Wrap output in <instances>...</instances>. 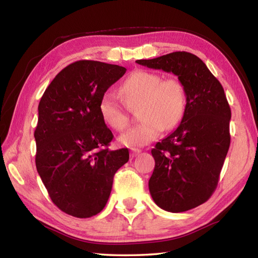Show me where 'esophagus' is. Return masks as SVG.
I'll return each instance as SVG.
<instances>
[{
	"label": "esophagus",
	"mask_w": 258,
	"mask_h": 258,
	"mask_svg": "<svg viewBox=\"0 0 258 258\" xmlns=\"http://www.w3.org/2000/svg\"><path fill=\"white\" fill-rule=\"evenodd\" d=\"M141 153V150L140 149H131V157H135L138 156Z\"/></svg>",
	"instance_id": "34e87169"
}]
</instances>
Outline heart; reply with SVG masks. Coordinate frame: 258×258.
Instances as JSON below:
<instances>
[{"label": "heart", "instance_id": "obj_1", "mask_svg": "<svg viewBox=\"0 0 258 258\" xmlns=\"http://www.w3.org/2000/svg\"><path fill=\"white\" fill-rule=\"evenodd\" d=\"M119 92L128 107L141 104L139 116L142 122L118 139L124 146L149 144L160 136L163 128L175 127L183 117L186 94L182 82L176 78L162 79L157 73L139 70L125 80ZM98 108L103 120L111 128L120 132L128 126L127 108L111 93L103 95Z\"/></svg>", "mask_w": 258, "mask_h": 258}]
</instances>
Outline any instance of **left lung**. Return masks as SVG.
Here are the masks:
<instances>
[{
    "instance_id": "left-lung-1",
    "label": "left lung",
    "mask_w": 258,
    "mask_h": 258,
    "mask_svg": "<svg viewBox=\"0 0 258 258\" xmlns=\"http://www.w3.org/2000/svg\"><path fill=\"white\" fill-rule=\"evenodd\" d=\"M136 63L173 73L185 89L182 120L152 150L155 167L149 188L162 210L186 212L205 203L216 188L231 144V108L220 81L194 54L173 52Z\"/></svg>"
}]
</instances>
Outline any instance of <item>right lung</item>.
I'll return each mask as SVG.
<instances>
[{
  "label": "right lung",
  "instance_id": "obj_1",
  "mask_svg": "<svg viewBox=\"0 0 258 258\" xmlns=\"http://www.w3.org/2000/svg\"><path fill=\"white\" fill-rule=\"evenodd\" d=\"M125 72L114 64L74 62L54 78L38 104L36 169L52 202L69 215L87 218L100 213L115 173L128 162L127 149H107L113 134L98 108Z\"/></svg>",
  "mask_w": 258,
  "mask_h": 258
}]
</instances>
